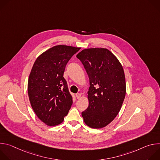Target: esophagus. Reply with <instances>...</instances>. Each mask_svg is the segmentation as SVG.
I'll list each match as a JSON object with an SVG mask.
<instances>
[{
	"mask_svg": "<svg viewBox=\"0 0 160 160\" xmlns=\"http://www.w3.org/2000/svg\"><path fill=\"white\" fill-rule=\"evenodd\" d=\"M76 97H77V99H80L81 98V94H79V93L77 94H76Z\"/></svg>",
	"mask_w": 160,
	"mask_h": 160,
	"instance_id": "esophagus-1",
	"label": "esophagus"
}]
</instances>
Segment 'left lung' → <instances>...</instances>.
Here are the masks:
<instances>
[{
    "instance_id": "1",
    "label": "left lung",
    "mask_w": 160,
    "mask_h": 160,
    "mask_svg": "<svg viewBox=\"0 0 160 160\" xmlns=\"http://www.w3.org/2000/svg\"><path fill=\"white\" fill-rule=\"evenodd\" d=\"M77 57L83 64L90 82L89 104L82 116L87 126L103 128L117 116L125 97L123 67L107 49H85Z\"/></svg>"
}]
</instances>
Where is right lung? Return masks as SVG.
I'll return each mask as SVG.
<instances>
[{
	"label": "right lung",
	"instance_id": "right-lung-1",
	"mask_svg": "<svg viewBox=\"0 0 160 160\" xmlns=\"http://www.w3.org/2000/svg\"><path fill=\"white\" fill-rule=\"evenodd\" d=\"M80 48L56 45L40 55L31 70L28 93L38 118L49 126L61 123L72 103V96L63 77L66 65Z\"/></svg>",
	"mask_w": 160,
	"mask_h": 160
}]
</instances>
